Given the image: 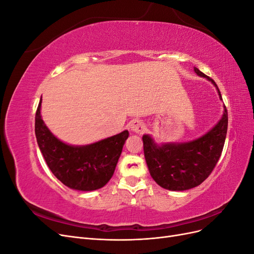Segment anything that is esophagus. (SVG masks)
<instances>
[{
	"instance_id": "1",
	"label": "esophagus",
	"mask_w": 254,
	"mask_h": 254,
	"mask_svg": "<svg viewBox=\"0 0 254 254\" xmlns=\"http://www.w3.org/2000/svg\"><path fill=\"white\" fill-rule=\"evenodd\" d=\"M129 128H130V130H131V131L141 134V133L144 132L145 125H144V123L141 122L140 120H133V121L130 122Z\"/></svg>"
}]
</instances>
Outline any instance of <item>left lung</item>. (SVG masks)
Wrapping results in <instances>:
<instances>
[{
	"label": "left lung",
	"mask_w": 254,
	"mask_h": 254,
	"mask_svg": "<svg viewBox=\"0 0 254 254\" xmlns=\"http://www.w3.org/2000/svg\"><path fill=\"white\" fill-rule=\"evenodd\" d=\"M194 71L207 77L197 67ZM218 90L219 97L221 94ZM222 99V98H221ZM228 129V111L213 129L199 139L183 144L159 146L147 134L143 135V147L149 173L160 187L171 190H186L201 184L216 166L224 148Z\"/></svg>",
	"instance_id": "1"
}]
</instances>
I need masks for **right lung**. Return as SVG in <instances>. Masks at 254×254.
Masks as SVG:
<instances>
[{
	"mask_svg": "<svg viewBox=\"0 0 254 254\" xmlns=\"http://www.w3.org/2000/svg\"><path fill=\"white\" fill-rule=\"evenodd\" d=\"M41 101L35 117V133L45 162L56 178L67 188L94 190L103 188L113 176L127 130L87 146H71L54 136L40 115Z\"/></svg>",
	"mask_w": 254,
	"mask_h": 254,
	"instance_id": "add662e5",
	"label": "right lung"
}]
</instances>
